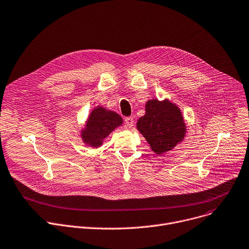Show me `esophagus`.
<instances>
[{
  "instance_id": "34e87169",
  "label": "esophagus",
  "mask_w": 249,
  "mask_h": 249,
  "mask_svg": "<svg viewBox=\"0 0 249 249\" xmlns=\"http://www.w3.org/2000/svg\"><path fill=\"white\" fill-rule=\"evenodd\" d=\"M125 123H126L127 127H129V128L133 127L134 126V119H133V117H127L125 119Z\"/></svg>"
}]
</instances>
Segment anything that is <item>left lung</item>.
I'll use <instances>...</instances> for the list:
<instances>
[{"label":"left lung","instance_id":"obj_1","mask_svg":"<svg viewBox=\"0 0 249 249\" xmlns=\"http://www.w3.org/2000/svg\"><path fill=\"white\" fill-rule=\"evenodd\" d=\"M145 115L137 122V129L153 152L161 155L174 149L186 136L187 126L180 109L169 99L146 102Z\"/></svg>","mask_w":249,"mask_h":249}]
</instances>
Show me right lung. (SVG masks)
Masks as SVG:
<instances>
[{"mask_svg":"<svg viewBox=\"0 0 249 249\" xmlns=\"http://www.w3.org/2000/svg\"><path fill=\"white\" fill-rule=\"evenodd\" d=\"M122 124L123 119L116 112L96 106L90 112L84 127L80 131V137L87 146L98 148L108 135Z\"/></svg>","mask_w":249,"mask_h":249,"instance_id":"right-lung-1","label":"right lung"}]
</instances>
